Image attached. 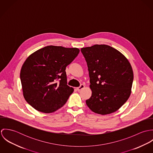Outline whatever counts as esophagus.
Segmentation results:
<instances>
[{"mask_svg":"<svg viewBox=\"0 0 153 153\" xmlns=\"http://www.w3.org/2000/svg\"><path fill=\"white\" fill-rule=\"evenodd\" d=\"M84 88H85V85H83V84H81V85H80V87L76 88V89H77L78 91H81V89H84Z\"/></svg>","mask_w":153,"mask_h":153,"instance_id":"esophagus-1","label":"esophagus"}]
</instances>
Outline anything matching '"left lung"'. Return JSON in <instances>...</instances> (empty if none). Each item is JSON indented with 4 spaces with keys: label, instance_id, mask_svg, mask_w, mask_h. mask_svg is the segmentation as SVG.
Listing matches in <instances>:
<instances>
[{
    "label": "left lung",
    "instance_id": "obj_1",
    "mask_svg": "<svg viewBox=\"0 0 153 153\" xmlns=\"http://www.w3.org/2000/svg\"><path fill=\"white\" fill-rule=\"evenodd\" d=\"M87 63L91 97L89 108L107 115L120 109L131 93L134 75L127 58L107 45H94L81 49Z\"/></svg>",
    "mask_w": 153,
    "mask_h": 153
}]
</instances>
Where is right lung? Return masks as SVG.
I'll use <instances>...</instances> for the list:
<instances>
[{
	"label": "right lung",
	"instance_id": "add662e5",
	"mask_svg": "<svg viewBox=\"0 0 153 153\" xmlns=\"http://www.w3.org/2000/svg\"><path fill=\"white\" fill-rule=\"evenodd\" d=\"M79 49L47 46L30 55L22 66L20 77L23 95L33 108L52 113L62 107L74 88L67 85L66 67Z\"/></svg>",
	"mask_w": 153,
	"mask_h": 153
}]
</instances>
